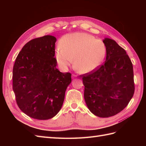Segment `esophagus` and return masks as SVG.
Here are the masks:
<instances>
[{
  "label": "esophagus",
  "mask_w": 146,
  "mask_h": 146,
  "mask_svg": "<svg viewBox=\"0 0 146 146\" xmlns=\"http://www.w3.org/2000/svg\"><path fill=\"white\" fill-rule=\"evenodd\" d=\"M76 77H77V75L73 74H72V78H76Z\"/></svg>",
  "instance_id": "34e87169"
}]
</instances>
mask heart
Segmentation results:
<instances>
[{"instance_id": "obj_1", "label": "heart", "mask_w": 146, "mask_h": 146, "mask_svg": "<svg viewBox=\"0 0 146 146\" xmlns=\"http://www.w3.org/2000/svg\"><path fill=\"white\" fill-rule=\"evenodd\" d=\"M56 48L55 57L62 69L71 65L74 59V68L82 74L96 69L103 60L105 46L103 41L91 35L74 33L64 36Z\"/></svg>"}]
</instances>
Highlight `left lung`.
Returning a JSON list of instances; mask_svg holds the SVG:
<instances>
[{"instance_id":"obj_1","label":"left lung","mask_w":146,"mask_h":146,"mask_svg":"<svg viewBox=\"0 0 146 146\" xmlns=\"http://www.w3.org/2000/svg\"><path fill=\"white\" fill-rule=\"evenodd\" d=\"M103 42L107 51L104 63L80 76L88 108L97 116L108 117L122 111L133 96L134 75L125 50L111 39Z\"/></svg>"}]
</instances>
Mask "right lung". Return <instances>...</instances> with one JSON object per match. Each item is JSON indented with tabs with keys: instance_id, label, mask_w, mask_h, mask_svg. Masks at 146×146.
<instances>
[{
	"instance_id": "add662e5",
	"label": "right lung",
	"mask_w": 146,
	"mask_h": 146,
	"mask_svg": "<svg viewBox=\"0 0 146 146\" xmlns=\"http://www.w3.org/2000/svg\"><path fill=\"white\" fill-rule=\"evenodd\" d=\"M56 39L51 35L25 44L16 57L13 69V90L22 111L39 120L57 114L62 107L71 74L56 68Z\"/></svg>"
}]
</instances>
